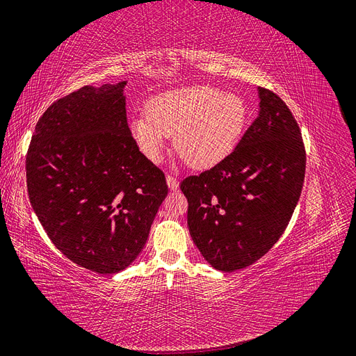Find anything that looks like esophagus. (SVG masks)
I'll return each mask as SVG.
<instances>
[{"label":"esophagus","instance_id":"obj_1","mask_svg":"<svg viewBox=\"0 0 356 356\" xmlns=\"http://www.w3.org/2000/svg\"><path fill=\"white\" fill-rule=\"evenodd\" d=\"M165 181H167V186L170 188V191H177V189H179V181H177L176 177L167 176V177H165Z\"/></svg>","mask_w":356,"mask_h":356}]
</instances>
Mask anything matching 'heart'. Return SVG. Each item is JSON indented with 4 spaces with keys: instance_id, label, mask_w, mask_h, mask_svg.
I'll return each instance as SVG.
<instances>
[{
    "instance_id": "1",
    "label": "heart",
    "mask_w": 356,
    "mask_h": 356,
    "mask_svg": "<svg viewBox=\"0 0 356 356\" xmlns=\"http://www.w3.org/2000/svg\"><path fill=\"white\" fill-rule=\"evenodd\" d=\"M248 124L242 97L209 85L163 92L147 104V117L130 120V135L151 163H160L170 135L177 152L198 170L218 165L238 147Z\"/></svg>"
}]
</instances>
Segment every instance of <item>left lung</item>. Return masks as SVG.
<instances>
[{
    "label": "left lung",
    "instance_id": "8db88e82",
    "mask_svg": "<svg viewBox=\"0 0 356 356\" xmlns=\"http://www.w3.org/2000/svg\"><path fill=\"white\" fill-rule=\"evenodd\" d=\"M258 115L234 151L180 185L193 243L209 266L225 273L270 251L304 185L307 158L296 120L271 90L258 88Z\"/></svg>",
    "mask_w": 356,
    "mask_h": 356
}]
</instances>
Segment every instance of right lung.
I'll return each instance as SVG.
<instances>
[{"instance_id": "obj_1", "label": "right lung", "mask_w": 356, "mask_h": 356, "mask_svg": "<svg viewBox=\"0 0 356 356\" xmlns=\"http://www.w3.org/2000/svg\"><path fill=\"white\" fill-rule=\"evenodd\" d=\"M126 83L83 86L56 101L26 156L29 200L48 238L98 274L138 258L168 193L163 171L130 135Z\"/></svg>"}]
</instances>
